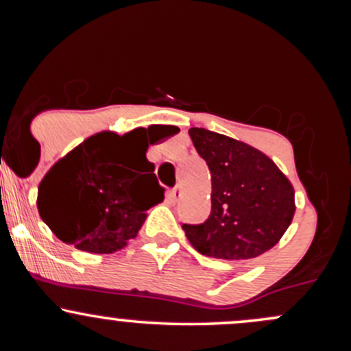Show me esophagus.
I'll return each mask as SVG.
<instances>
[{"mask_svg":"<svg viewBox=\"0 0 351 351\" xmlns=\"http://www.w3.org/2000/svg\"><path fill=\"white\" fill-rule=\"evenodd\" d=\"M181 195H183V191H181V188L180 186H175L170 191V199L173 201V203H175V201H178L180 198H181Z\"/></svg>","mask_w":351,"mask_h":351,"instance_id":"esophagus-1","label":"esophagus"}]
</instances>
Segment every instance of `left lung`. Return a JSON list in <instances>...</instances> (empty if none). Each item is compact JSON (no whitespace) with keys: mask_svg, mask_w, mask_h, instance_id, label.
Listing matches in <instances>:
<instances>
[{"mask_svg":"<svg viewBox=\"0 0 351 351\" xmlns=\"http://www.w3.org/2000/svg\"><path fill=\"white\" fill-rule=\"evenodd\" d=\"M211 171V215L183 224L196 251L216 259L261 256L280 241L295 213V193L277 165L251 145L206 128H189Z\"/></svg>","mask_w":351,"mask_h":351,"instance_id":"8db88e82","label":"left lung"}]
</instances>
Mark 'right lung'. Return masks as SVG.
<instances>
[{
	"label": "right lung",
	"instance_id": "add662e5",
	"mask_svg": "<svg viewBox=\"0 0 351 351\" xmlns=\"http://www.w3.org/2000/svg\"><path fill=\"white\" fill-rule=\"evenodd\" d=\"M165 128L160 136L150 134L152 127L125 135H92L46 173L38 188V209L62 243L112 254L136 237L147 209L165 198L155 165L145 153L148 145L175 135L178 128Z\"/></svg>",
	"mask_w": 351,
	"mask_h": 351
}]
</instances>
